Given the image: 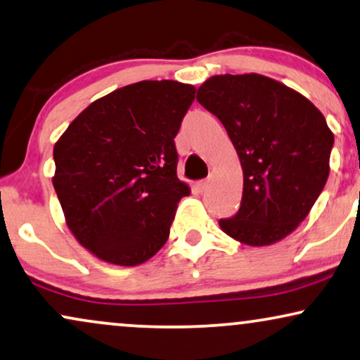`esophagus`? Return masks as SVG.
Wrapping results in <instances>:
<instances>
[{
    "mask_svg": "<svg viewBox=\"0 0 360 360\" xmlns=\"http://www.w3.org/2000/svg\"><path fill=\"white\" fill-rule=\"evenodd\" d=\"M198 189L201 191V193H204V191L207 189V181H201V183H198Z\"/></svg>",
    "mask_w": 360,
    "mask_h": 360,
    "instance_id": "34e87169",
    "label": "esophagus"
}]
</instances>
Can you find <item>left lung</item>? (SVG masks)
<instances>
[{
	"label": "left lung",
	"mask_w": 360,
	"mask_h": 360,
	"mask_svg": "<svg viewBox=\"0 0 360 360\" xmlns=\"http://www.w3.org/2000/svg\"><path fill=\"white\" fill-rule=\"evenodd\" d=\"M195 99L226 127L243 167V201L234 217L219 221L222 233L254 248L288 238L329 177L334 134L324 115L257 72L211 76Z\"/></svg>",
	"instance_id": "obj_1"
}]
</instances>
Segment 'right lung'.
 <instances>
[{"mask_svg": "<svg viewBox=\"0 0 360 360\" xmlns=\"http://www.w3.org/2000/svg\"><path fill=\"white\" fill-rule=\"evenodd\" d=\"M195 88L139 81L96 99L53 149V186L76 240L104 262L139 266L169 238L177 202L174 138Z\"/></svg>", "mask_w": 360, "mask_h": 360, "instance_id": "obj_1", "label": "right lung"}]
</instances>
